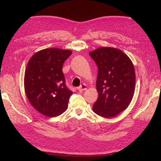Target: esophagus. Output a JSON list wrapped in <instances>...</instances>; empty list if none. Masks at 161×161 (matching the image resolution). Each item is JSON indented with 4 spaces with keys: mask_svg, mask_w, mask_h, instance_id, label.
Listing matches in <instances>:
<instances>
[{
    "mask_svg": "<svg viewBox=\"0 0 161 161\" xmlns=\"http://www.w3.org/2000/svg\"><path fill=\"white\" fill-rule=\"evenodd\" d=\"M78 89H79V91H85L86 90V86L85 84H82L81 85L79 88H78Z\"/></svg>",
    "mask_w": 161,
    "mask_h": 161,
    "instance_id": "1",
    "label": "esophagus"
}]
</instances>
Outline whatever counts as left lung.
Wrapping results in <instances>:
<instances>
[{
	"label": "left lung",
	"instance_id": "left-lung-1",
	"mask_svg": "<svg viewBox=\"0 0 161 161\" xmlns=\"http://www.w3.org/2000/svg\"><path fill=\"white\" fill-rule=\"evenodd\" d=\"M89 55L98 68L96 86L99 95L92 110L104 118L116 116L128 108L133 98V63L122 51L111 47L97 48Z\"/></svg>",
	"mask_w": 161,
	"mask_h": 161
}]
</instances>
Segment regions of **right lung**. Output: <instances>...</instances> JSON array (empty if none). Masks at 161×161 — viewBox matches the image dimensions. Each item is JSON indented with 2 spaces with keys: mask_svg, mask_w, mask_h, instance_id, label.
Wrapping results in <instances>:
<instances>
[{
  "mask_svg": "<svg viewBox=\"0 0 161 161\" xmlns=\"http://www.w3.org/2000/svg\"><path fill=\"white\" fill-rule=\"evenodd\" d=\"M71 54L70 50L47 48L34 53L27 63L24 77L27 97L46 116H58L68 108L72 92L66 86L62 66Z\"/></svg>",
  "mask_w": 161,
  "mask_h": 161,
  "instance_id": "add662e5",
  "label": "right lung"
}]
</instances>
